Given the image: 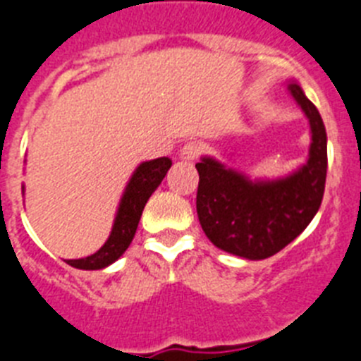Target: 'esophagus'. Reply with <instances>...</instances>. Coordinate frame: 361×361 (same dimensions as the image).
I'll return each mask as SVG.
<instances>
[{"label": "esophagus", "instance_id": "1", "mask_svg": "<svg viewBox=\"0 0 361 361\" xmlns=\"http://www.w3.org/2000/svg\"><path fill=\"white\" fill-rule=\"evenodd\" d=\"M200 153V146L197 142H186V145L180 148V153H178V159L184 162H191L195 161L199 157Z\"/></svg>", "mask_w": 361, "mask_h": 361}]
</instances>
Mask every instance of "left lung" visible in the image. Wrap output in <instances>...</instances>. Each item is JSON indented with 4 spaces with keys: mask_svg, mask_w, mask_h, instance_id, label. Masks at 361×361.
Listing matches in <instances>:
<instances>
[{
    "mask_svg": "<svg viewBox=\"0 0 361 361\" xmlns=\"http://www.w3.org/2000/svg\"><path fill=\"white\" fill-rule=\"evenodd\" d=\"M286 88L309 123L307 159L283 177H250L212 155H202L197 215L206 237L226 253L264 260L291 244L320 209L327 175V133L317 106L302 86Z\"/></svg>",
    "mask_w": 361,
    "mask_h": 361,
    "instance_id": "obj_1",
    "label": "left lung"
}]
</instances>
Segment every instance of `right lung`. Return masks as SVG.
Listing matches in <instances>:
<instances>
[{"instance_id":"1","label":"right lung","mask_w":361,"mask_h":361,"mask_svg":"<svg viewBox=\"0 0 361 361\" xmlns=\"http://www.w3.org/2000/svg\"><path fill=\"white\" fill-rule=\"evenodd\" d=\"M170 168L171 161L168 157L145 161L137 166L130 180L126 183L123 195H121L116 219H114L106 242L90 257L73 258V260H66V264L78 267V269L94 271L104 269V267L116 262L117 258L123 257V253L128 250V245L132 244L133 237H135L137 226H139L146 202H148L153 191L161 186L162 178Z\"/></svg>"}]
</instances>
